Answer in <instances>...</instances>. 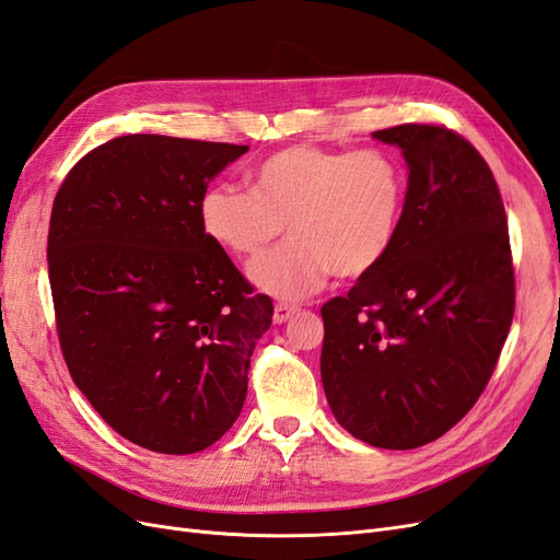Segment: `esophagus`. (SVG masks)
Masks as SVG:
<instances>
[{"label":"esophagus","mask_w":560,"mask_h":560,"mask_svg":"<svg viewBox=\"0 0 560 560\" xmlns=\"http://www.w3.org/2000/svg\"><path fill=\"white\" fill-rule=\"evenodd\" d=\"M296 313H299V306H292V303H276L273 322L276 325H284V322L292 319Z\"/></svg>","instance_id":"34e87169"}]
</instances>
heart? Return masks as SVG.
Returning a JSON list of instances; mask_svg holds the SVG:
<instances>
[{
	"label": "heart",
	"instance_id": "b5f03b06",
	"mask_svg": "<svg viewBox=\"0 0 560 560\" xmlns=\"http://www.w3.org/2000/svg\"><path fill=\"white\" fill-rule=\"evenodd\" d=\"M406 202V173L385 149L331 151L294 144L264 159L252 191L217 184L200 196L208 238L235 257H257L284 224L292 243L249 264L254 287L303 299L327 278H360L393 247Z\"/></svg>",
	"mask_w": 560,
	"mask_h": 560
}]
</instances>
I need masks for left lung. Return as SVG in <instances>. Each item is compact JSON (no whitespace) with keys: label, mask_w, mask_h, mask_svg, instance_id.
Returning a JSON list of instances; mask_svg holds the SVG:
<instances>
[{"label":"left lung","mask_w":560,"mask_h":560,"mask_svg":"<svg viewBox=\"0 0 560 560\" xmlns=\"http://www.w3.org/2000/svg\"><path fill=\"white\" fill-rule=\"evenodd\" d=\"M401 149L409 186L397 238L348 296L322 306V385L354 439L406 451L446 434L488 385L514 317L502 196L460 135L376 130Z\"/></svg>","instance_id":"1"}]
</instances>
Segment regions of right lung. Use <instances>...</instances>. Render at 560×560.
Masks as SVG:
<instances>
[{"mask_svg":"<svg viewBox=\"0 0 560 560\" xmlns=\"http://www.w3.org/2000/svg\"><path fill=\"white\" fill-rule=\"evenodd\" d=\"M247 149L124 135L83 156L54 200L46 257L67 369L142 448L198 453L245 404L273 301L252 294L198 206Z\"/></svg>","mask_w":560,"mask_h":560,"instance_id":"1","label":"right lung"}]
</instances>
